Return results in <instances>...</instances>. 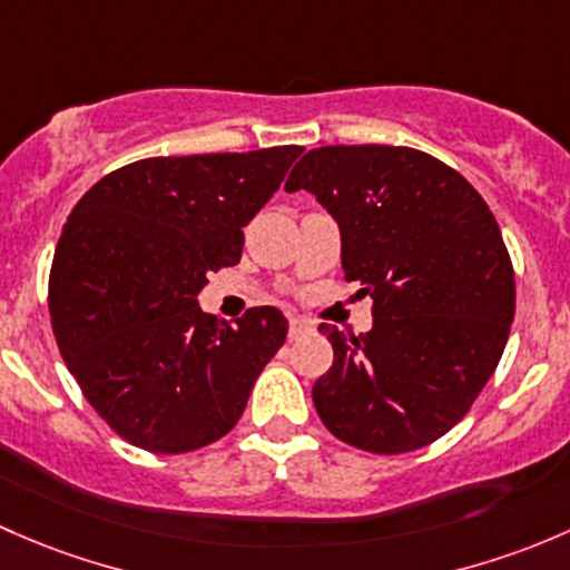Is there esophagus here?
I'll use <instances>...</instances> for the list:
<instances>
[{
  "mask_svg": "<svg viewBox=\"0 0 570 570\" xmlns=\"http://www.w3.org/2000/svg\"><path fill=\"white\" fill-rule=\"evenodd\" d=\"M307 332H313V324H309V321H304V318H291V328H287V334H291V340L302 337V334H307Z\"/></svg>",
  "mask_w": 570,
  "mask_h": 570,
  "instance_id": "esophagus-1",
  "label": "esophagus"
}]
</instances>
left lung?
Segmentation results:
<instances>
[{
    "label": "left lung",
    "mask_w": 570,
    "mask_h": 570,
    "mask_svg": "<svg viewBox=\"0 0 570 570\" xmlns=\"http://www.w3.org/2000/svg\"><path fill=\"white\" fill-rule=\"evenodd\" d=\"M309 191L340 227V261L373 328L345 337L315 381V412L345 444L379 455L450 431L500 365L515 279L500 225L463 175L390 145H328L293 167L285 191Z\"/></svg>",
    "instance_id": "left-lung-1"
}]
</instances>
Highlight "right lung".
Here are the masks:
<instances>
[{
  "mask_svg": "<svg viewBox=\"0 0 570 570\" xmlns=\"http://www.w3.org/2000/svg\"><path fill=\"white\" fill-rule=\"evenodd\" d=\"M302 150L142 158L70 210L51 263V328L90 406L126 442L189 453L244 414L287 318L255 307L230 326L197 296L208 272L242 261L244 227Z\"/></svg>",
  "mask_w": 570,
  "mask_h": 570,
  "instance_id": "obj_1",
  "label": "right lung"
}]
</instances>
